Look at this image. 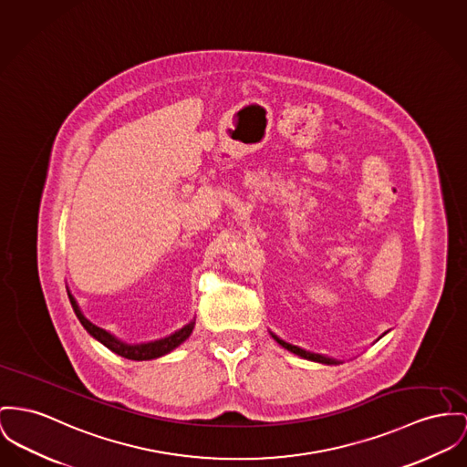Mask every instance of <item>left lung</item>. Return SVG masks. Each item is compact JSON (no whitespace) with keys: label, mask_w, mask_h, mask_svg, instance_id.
<instances>
[{"label":"left lung","mask_w":467,"mask_h":467,"mask_svg":"<svg viewBox=\"0 0 467 467\" xmlns=\"http://www.w3.org/2000/svg\"><path fill=\"white\" fill-rule=\"evenodd\" d=\"M271 335H273V333H271ZM273 338H275L276 342L280 343L283 348H286V350H290L292 354H296V356H301V358H305V359L317 361V363H324V365H340V363H342L340 359H335V358H327V356H322V354H315V352L305 350V348H301V347H297V345L283 342V340L278 338L276 335H273Z\"/></svg>","instance_id":"1"}]
</instances>
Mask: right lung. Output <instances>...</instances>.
Here are the masks:
<instances>
[{
	"label": "right lung",
	"instance_id": "obj_1",
	"mask_svg": "<svg viewBox=\"0 0 467 467\" xmlns=\"http://www.w3.org/2000/svg\"><path fill=\"white\" fill-rule=\"evenodd\" d=\"M67 294H68L72 310L76 313V317L79 318L81 326L94 337L97 342L102 343V345L108 347L111 352L122 356L125 359H132V361H149V359L161 358V356L171 352L173 348H177L181 343L186 342L187 338H189V335H191L192 329H194V322H189L182 329H179V331H175L173 335H170V337H166V338H161V340L147 343L122 342V340H119L115 335H111V333H108L106 329H102V327L92 324V322L83 315V311L79 310V306H78L74 296H72L68 290H67Z\"/></svg>",
	"mask_w": 467,
	"mask_h": 467
}]
</instances>
